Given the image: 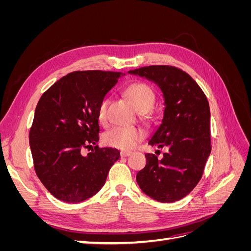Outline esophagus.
Masks as SVG:
<instances>
[{
    "label": "esophagus",
    "mask_w": 251,
    "mask_h": 251,
    "mask_svg": "<svg viewBox=\"0 0 251 251\" xmlns=\"http://www.w3.org/2000/svg\"><path fill=\"white\" fill-rule=\"evenodd\" d=\"M131 154H132L131 151H120V156L121 157H127V156H130Z\"/></svg>",
    "instance_id": "obj_1"
}]
</instances>
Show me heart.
<instances>
[{
	"mask_svg": "<svg viewBox=\"0 0 251 251\" xmlns=\"http://www.w3.org/2000/svg\"><path fill=\"white\" fill-rule=\"evenodd\" d=\"M126 96L130 98L134 105L139 112L147 113L153 109L156 95L154 90L144 82H135L128 86L126 90ZM111 98L109 96L103 97L98 104L97 116L100 121L104 123L107 120L108 107L110 104ZM144 138V132L139 127L130 126H115L111 128L103 135V142L109 147L120 149V150H130L134 148L136 144Z\"/></svg>",
	"mask_w": 251,
	"mask_h": 251,
	"instance_id": "heart-1",
	"label": "heart"
}]
</instances>
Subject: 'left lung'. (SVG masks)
Instances as JSON below:
<instances>
[{"mask_svg":"<svg viewBox=\"0 0 251 251\" xmlns=\"http://www.w3.org/2000/svg\"><path fill=\"white\" fill-rule=\"evenodd\" d=\"M155 82L164 100L163 118L149 140L168 148L161 159L146 154L147 164L136 180L158 202L184 198L200 181L210 155V110L207 98L189 75L172 66H149L128 71Z\"/></svg>","mask_w":251,"mask_h":251,"instance_id":"8db88e82","label":"left lung"}]
</instances>
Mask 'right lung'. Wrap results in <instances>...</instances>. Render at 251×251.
Masks as SVG:
<instances>
[{"mask_svg": "<svg viewBox=\"0 0 251 251\" xmlns=\"http://www.w3.org/2000/svg\"><path fill=\"white\" fill-rule=\"evenodd\" d=\"M121 72L75 71L57 80L36 105L29 133L34 170L44 186L68 203L85 201L100 191L119 157L98 148L100 100L124 76ZM95 145L87 156L83 147Z\"/></svg>", "mask_w": 251, "mask_h": 251, "instance_id": "obj_1", "label": "right lung"}]
</instances>
